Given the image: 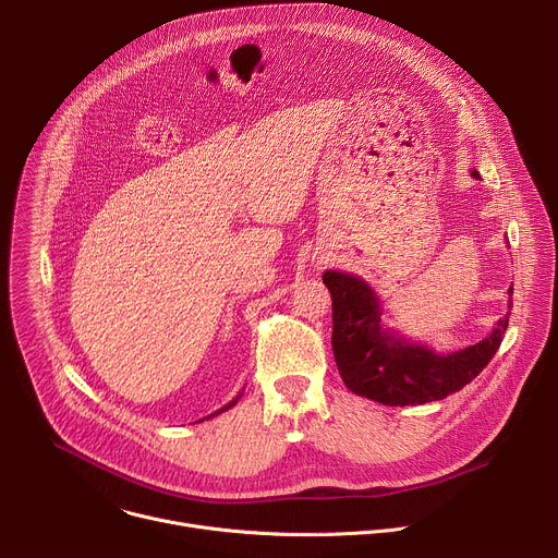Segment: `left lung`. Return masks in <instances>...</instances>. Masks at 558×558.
I'll return each mask as SVG.
<instances>
[{"label": "left lung", "mask_w": 558, "mask_h": 558, "mask_svg": "<svg viewBox=\"0 0 558 558\" xmlns=\"http://www.w3.org/2000/svg\"><path fill=\"white\" fill-rule=\"evenodd\" d=\"M470 174L482 179L474 170ZM323 280L333 298L331 344L338 371L349 390L386 407L437 402L461 390L488 366L508 329L506 315L482 342L439 355L384 329L379 300L362 278L325 271ZM512 293L510 287V306Z\"/></svg>", "instance_id": "1"}]
</instances>
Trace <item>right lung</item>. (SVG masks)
<instances>
[{
  "label": "right lung",
  "instance_id": "1",
  "mask_svg": "<svg viewBox=\"0 0 558 558\" xmlns=\"http://www.w3.org/2000/svg\"><path fill=\"white\" fill-rule=\"evenodd\" d=\"M238 397H241V395H238ZM238 397H235V400H231V402H229V404H227V407H222V409H220V411H216V413H211V415H218V413H225V411H229V409H231V407H233V404H235V402H238ZM211 415H209V417H211Z\"/></svg>",
  "mask_w": 558,
  "mask_h": 558
}]
</instances>
